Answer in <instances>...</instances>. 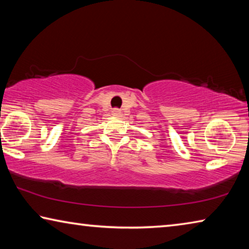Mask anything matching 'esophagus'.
Instances as JSON below:
<instances>
[{
    "mask_svg": "<svg viewBox=\"0 0 249 249\" xmlns=\"http://www.w3.org/2000/svg\"><path fill=\"white\" fill-rule=\"evenodd\" d=\"M112 115H114V116H120V115H121V109H120V108H117V107L113 108V109H112Z\"/></svg>",
    "mask_w": 249,
    "mask_h": 249,
    "instance_id": "1",
    "label": "esophagus"
}]
</instances>
